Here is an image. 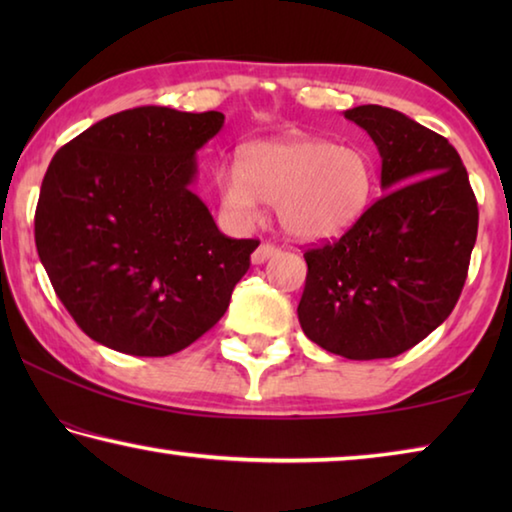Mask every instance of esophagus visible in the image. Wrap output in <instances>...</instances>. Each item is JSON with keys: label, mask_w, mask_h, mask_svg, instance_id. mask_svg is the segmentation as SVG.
<instances>
[{"label": "esophagus", "mask_w": 512, "mask_h": 512, "mask_svg": "<svg viewBox=\"0 0 512 512\" xmlns=\"http://www.w3.org/2000/svg\"><path fill=\"white\" fill-rule=\"evenodd\" d=\"M277 250H280V248L273 246V244H262L253 253V264H264L268 257H273L277 253Z\"/></svg>", "instance_id": "34e87169"}]
</instances>
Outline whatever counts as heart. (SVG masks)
I'll use <instances>...</instances> for the list:
<instances>
[{
  "label": "heart",
  "instance_id": "obj_1",
  "mask_svg": "<svg viewBox=\"0 0 512 512\" xmlns=\"http://www.w3.org/2000/svg\"><path fill=\"white\" fill-rule=\"evenodd\" d=\"M214 187L232 225L248 228L259 221L264 201L275 205L289 237L327 241L345 235L368 212L377 169L357 144L284 135L248 144L239 164H221Z\"/></svg>",
  "mask_w": 512,
  "mask_h": 512
}]
</instances>
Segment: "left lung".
<instances>
[{"label":"left lung","mask_w":512,"mask_h":512,"mask_svg":"<svg viewBox=\"0 0 512 512\" xmlns=\"http://www.w3.org/2000/svg\"><path fill=\"white\" fill-rule=\"evenodd\" d=\"M375 142L381 192L334 244L305 253L298 320L345 359H391L452 314L479 228L461 155L443 135L384 106L343 112Z\"/></svg>","instance_id":"1"}]
</instances>
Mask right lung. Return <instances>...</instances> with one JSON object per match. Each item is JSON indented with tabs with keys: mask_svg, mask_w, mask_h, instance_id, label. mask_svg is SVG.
Masks as SVG:
<instances>
[{
	"mask_svg": "<svg viewBox=\"0 0 512 512\" xmlns=\"http://www.w3.org/2000/svg\"><path fill=\"white\" fill-rule=\"evenodd\" d=\"M223 115L144 106L60 149L36 207L56 296L92 341L133 357L185 350L219 323L257 239H230L192 192Z\"/></svg>",
	"mask_w": 512,
	"mask_h": 512,
	"instance_id": "add662e5",
	"label": "right lung"
}]
</instances>
